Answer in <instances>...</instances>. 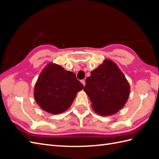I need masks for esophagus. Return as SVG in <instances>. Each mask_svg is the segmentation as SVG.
<instances>
[{
	"mask_svg": "<svg viewBox=\"0 0 159 159\" xmlns=\"http://www.w3.org/2000/svg\"><path fill=\"white\" fill-rule=\"evenodd\" d=\"M80 82H81V83L83 84V85L84 86H85V80H80Z\"/></svg>",
	"mask_w": 159,
	"mask_h": 159,
	"instance_id": "obj_1",
	"label": "esophagus"
}]
</instances>
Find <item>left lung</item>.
<instances>
[{
    "mask_svg": "<svg viewBox=\"0 0 159 159\" xmlns=\"http://www.w3.org/2000/svg\"><path fill=\"white\" fill-rule=\"evenodd\" d=\"M84 91L92 102L93 109L100 116L117 113L126 103L130 85L124 74L110 59H105L86 79Z\"/></svg>",
    "mask_w": 159,
    "mask_h": 159,
    "instance_id": "1",
    "label": "left lung"
}]
</instances>
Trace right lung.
<instances>
[{
    "instance_id": "obj_1",
    "label": "right lung",
    "mask_w": 159,
    "mask_h": 159,
    "mask_svg": "<svg viewBox=\"0 0 159 159\" xmlns=\"http://www.w3.org/2000/svg\"><path fill=\"white\" fill-rule=\"evenodd\" d=\"M83 88L75 74L59 65L50 63L39 74L34 88V98L42 109L51 114L66 111Z\"/></svg>"
}]
</instances>
